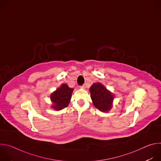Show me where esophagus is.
I'll return each mask as SVG.
<instances>
[{
	"instance_id": "1",
	"label": "esophagus",
	"mask_w": 161,
	"mask_h": 161,
	"mask_svg": "<svg viewBox=\"0 0 161 161\" xmlns=\"http://www.w3.org/2000/svg\"><path fill=\"white\" fill-rule=\"evenodd\" d=\"M80 88H82V89H85V85H82V86H80Z\"/></svg>"
}]
</instances>
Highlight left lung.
I'll return each instance as SVG.
<instances>
[{"label":"left lung","mask_w":161,"mask_h":161,"mask_svg":"<svg viewBox=\"0 0 161 161\" xmlns=\"http://www.w3.org/2000/svg\"><path fill=\"white\" fill-rule=\"evenodd\" d=\"M89 90L91 99L97 109L102 112H108L111 109L114 95L104 85L99 82L94 83Z\"/></svg>","instance_id":"8db88e82"}]
</instances>
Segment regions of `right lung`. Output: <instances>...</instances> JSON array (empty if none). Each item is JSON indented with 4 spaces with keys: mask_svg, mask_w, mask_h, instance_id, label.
<instances>
[{
    "mask_svg": "<svg viewBox=\"0 0 161 161\" xmlns=\"http://www.w3.org/2000/svg\"><path fill=\"white\" fill-rule=\"evenodd\" d=\"M73 90L65 83L62 84L50 95V100L52 103V108L56 111H60L67 107L71 101Z\"/></svg>",
    "mask_w": 161,
    "mask_h": 161,
    "instance_id": "right-lung-1",
    "label": "right lung"
}]
</instances>
